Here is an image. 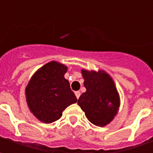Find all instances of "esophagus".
Masks as SVG:
<instances>
[{"instance_id": "1", "label": "esophagus", "mask_w": 153, "mask_h": 153, "mask_svg": "<svg viewBox=\"0 0 153 153\" xmlns=\"http://www.w3.org/2000/svg\"><path fill=\"white\" fill-rule=\"evenodd\" d=\"M75 94H76V97L77 98V99H79L81 93H80L79 91H76V92H75Z\"/></svg>"}]
</instances>
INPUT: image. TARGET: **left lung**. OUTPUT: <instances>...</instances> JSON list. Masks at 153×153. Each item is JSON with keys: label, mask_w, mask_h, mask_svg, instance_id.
Instances as JSON below:
<instances>
[{"label": "left lung", "mask_w": 153, "mask_h": 153, "mask_svg": "<svg viewBox=\"0 0 153 153\" xmlns=\"http://www.w3.org/2000/svg\"><path fill=\"white\" fill-rule=\"evenodd\" d=\"M86 92L77 104L93 124L104 127L117 116L120 107V96L112 77L104 70L82 69Z\"/></svg>", "instance_id": "8db88e82"}]
</instances>
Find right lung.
I'll return each mask as SVG.
<instances>
[{
  "mask_svg": "<svg viewBox=\"0 0 153 153\" xmlns=\"http://www.w3.org/2000/svg\"><path fill=\"white\" fill-rule=\"evenodd\" d=\"M67 70L59 62H48L34 73L25 88L28 107L44 123L59 119L63 111L77 101L69 81L65 78Z\"/></svg>",
  "mask_w": 153,
  "mask_h": 153,
  "instance_id": "obj_1",
  "label": "right lung"
}]
</instances>
